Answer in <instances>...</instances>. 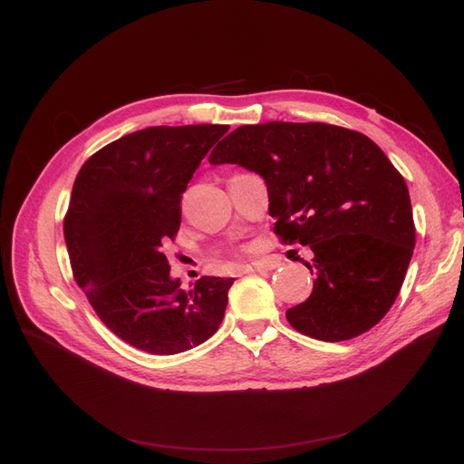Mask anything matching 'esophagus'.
Here are the masks:
<instances>
[{
	"label": "esophagus",
	"mask_w": 464,
	"mask_h": 464,
	"mask_svg": "<svg viewBox=\"0 0 464 464\" xmlns=\"http://www.w3.org/2000/svg\"><path fill=\"white\" fill-rule=\"evenodd\" d=\"M278 265H280V263L275 261V259H261V261L246 263L245 266H242V271H245V273H266V271L276 269Z\"/></svg>",
	"instance_id": "esophagus-1"
}]
</instances>
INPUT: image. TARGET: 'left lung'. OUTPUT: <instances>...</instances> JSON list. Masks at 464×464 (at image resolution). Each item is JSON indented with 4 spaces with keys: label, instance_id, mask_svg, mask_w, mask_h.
Segmentation results:
<instances>
[{
    "label": "left lung",
    "instance_id": "left-lung-1",
    "mask_svg": "<svg viewBox=\"0 0 464 464\" xmlns=\"http://www.w3.org/2000/svg\"><path fill=\"white\" fill-rule=\"evenodd\" d=\"M210 165L237 163L269 193L275 233L314 252L310 297L285 312L299 333L340 343L372 329L395 303L413 246L404 179L367 135L338 126H240Z\"/></svg>",
    "mask_w": 464,
    "mask_h": 464
}]
</instances>
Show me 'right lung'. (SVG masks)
Segmentation results:
<instances>
[{
  "instance_id": "1",
  "label": "right lung",
  "mask_w": 464,
  "mask_h": 464,
  "mask_svg": "<svg viewBox=\"0 0 464 464\" xmlns=\"http://www.w3.org/2000/svg\"><path fill=\"white\" fill-rule=\"evenodd\" d=\"M229 126H158L120 137L79 170L63 222L72 275L100 320L130 346L175 355L219 327L235 278L170 276L161 246L180 227V199Z\"/></svg>"
}]
</instances>
